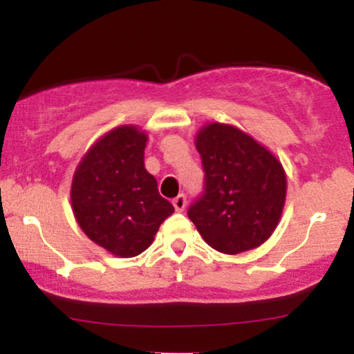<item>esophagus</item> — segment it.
<instances>
[{
	"instance_id": "esophagus-1",
	"label": "esophagus",
	"mask_w": 354,
	"mask_h": 354,
	"mask_svg": "<svg viewBox=\"0 0 354 354\" xmlns=\"http://www.w3.org/2000/svg\"><path fill=\"white\" fill-rule=\"evenodd\" d=\"M173 206H174V209H176V211L185 209L186 208V196H185V194H178V196L173 200Z\"/></svg>"
}]
</instances>
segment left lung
<instances>
[{
  "mask_svg": "<svg viewBox=\"0 0 354 354\" xmlns=\"http://www.w3.org/2000/svg\"><path fill=\"white\" fill-rule=\"evenodd\" d=\"M205 193L188 216L213 250L238 254L273 234L286 201V173L278 158L236 126L208 123L196 133Z\"/></svg>",
  "mask_w": 354,
  "mask_h": 354,
  "instance_id": "1",
  "label": "left lung"
}]
</instances>
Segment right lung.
Masks as SVG:
<instances>
[{
	"label": "right lung",
	"mask_w": 354,
	"mask_h": 354,
	"mask_svg": "<svg viewBox=\"0 0 354 354\" xmlns=\"http://www.w3.org/2000/svg\"><path fill=\"white\" fill-rule=\"evenodd\" d=\"M148 135L135 124L113 128L88 149L71 181V208L83 233L120 258L148 250L173 205L145 168Z\"/></svg>",
	"instance_id": "add662e5"
}]
</instances>
